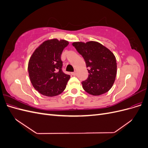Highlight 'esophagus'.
I'll list each match as a JSON object with an SVG mask.
<instances>
[{
	"mask_svg": "<svg viewBox=\"0 0 148 148\" xmlns=\"http://www.w3.org/2000/svg\"><path fill=\"white\" fill-rule=\"evenodd\" d=\"M71 74H72V75H73V76H75L76 75H77V71H75L74 72L71 73Z\"/></svg>",
	"mask_w": 148,
	"mask_h": 148,
	"instance_id": "34e87169",
	"label": "esophagus"
}]
</instances>
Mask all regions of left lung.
I'll list each match as a JSON object with an SVG mask.
<instances>
[{
  "mask_svg": "<svg viewBox=\"0 0 148 148\" xmlns=\"http://www.w3.org/2000/svg\"><path fill=\"white\" fill-rule=\"evenodd\" d=\"M72 45L86 62L88 78L82 82L89 95L99 96L112 87L117 75V61L114 53L96 41L74 42Z\"/></svg>",
  "mask_w": 148,
  "mask_h": 148,
  "instance_id": "1",
  "label": "left lung"
}]
</instances>
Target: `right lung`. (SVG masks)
I'll return each mask as SVG.
<instances>
[{
  "label": "right lung",
  "instance_id": "add662e5",
  "mask_svg": "<svg viewBox=\"0 0 148 148\" xmlns=\"http://www.w3.org/2000/svg\"><path fill=\"white\" fill-rule=\"evenodd\" d=\"M69 42L65 39H48L35 49L28 62L31 84L41 95H59L66 88L70 76L62 70L61 54Z\"/></svg>",
  "mask_w": 148,
  "mask_h": 148
}]
</instances>
